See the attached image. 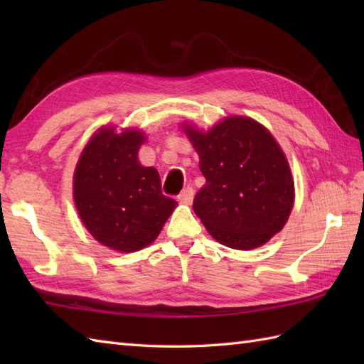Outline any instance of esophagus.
Masks as SVG:
<instances>
[{
    "label": "esophagus",
    "mask_w": 364,
    "mask_h": 364,
    "mask_svg": "<svg viewBox=\"0 0 364 364\" xmlns=\"http://www.w3.org/2000/svg\"><path fill=\"white\" fill-rule=\"evenodd\" d=\"M192 200H194V189L192 188H186L181 191V194L178 196V202L183 205H191Z\"/></svg>",
    "instance_id": "34e87169"
}]
</instances>
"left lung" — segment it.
I'll list each match as a JSON object with an SVG mask.
<instances>
[{
  "instance_id": "8db88e82",
  "label": "left lung",
  "mask_w": 364,
  "mask_h": 364,
  "mask_svg": "<svg viewBox=\"0 0 364 364\" xmlns=\"http://www.w3.org/2000/svg\"><path fill=\"white\" fill-rule=\"evenodd\" d=\"M200 158L205 186L194 213L215 241L253 250L280 233L296 200L288 158L272 133L252 117L230 115L210 129L181 123Z\"/></svg>"
}]
</instances>
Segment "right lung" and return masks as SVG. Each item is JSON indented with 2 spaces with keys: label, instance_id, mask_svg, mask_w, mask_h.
<instances>
[{
  "label": "right lung",
  "instance_id": "1",
  "mask_svg": "<svg viewBox=\"0 0 364 364\" xmlns=\"http://www.w3.org/2000/svg\"><path fill=\"white\" fill-rule=\"evenodd\" d=\"M145 141L139 128L103 125L84 145L73 173L82 225L95 241L120 253L154 242L178 205L162 196L158 170L139 161Z\"/></svg>",
  "mask_w": 364,
  "mask_h": 364
}]
</instances>
